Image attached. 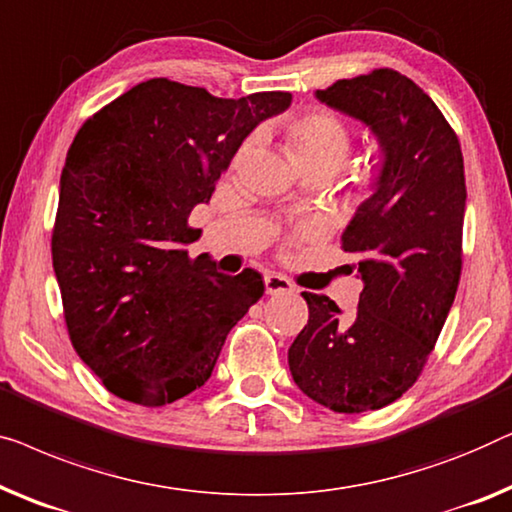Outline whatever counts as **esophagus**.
<instances>
[{
  "label": "esophagus",
  "mask_w": 512,
  "mask_h": 512,
  "mask_svg": "<svg viewBox=\"0 0 512 512\" xmlns=\"http://www.w3.org/2000/svg\"><path fill=\"white\" fill-rule=\"evenodd\" d=\"M265 291L270 295H279V293H293L295 291V284H291L284 274H277V272H268L265 274Z\"/></svg>",
  "instance_id": "1"
}]
</instances>
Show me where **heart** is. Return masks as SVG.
<instances>
[{"instance_id": "1", "label": "heart", "mask_w": 512, "mask_h": 512, "mask_svg": "<svg viewBox=\"0 0 512 512\" xmlns=\"http://www.w3.org/2000/svg\"><path fill=\"white\" fill-rule=\"evenodd\" d=\"M288 138L293 164H321L335 168L337 173L351 152V133L335 115L321 110L295 120ZM362 184H369V177H362Z\"/></svg>"}]
</instances>
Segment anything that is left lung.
Instances as JSON below:
<instances>
[{
    "label": "left lung",
    "instance_id": "1",
    "mask_svg": "<svg viewBox=\"0 0 512 512\" xmlns=\"http://www.w3.org/2000/svg\"><path fill=\"white\" fill-rule=\"evenodd\" d=\"M316 99L369 127L383 161L342 247L358 256L353 318L302 293L309 321L288 348L293 381L337 413L383 409L425 367L462 272L464 159L455 131L411 78L392 69L337 80Z\"/></svg>",
    "mask_w": 512,
    "mask_h": 512
}]
</instances>
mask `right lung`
<instances>
[{
    "instance_id": "1",
    "label": "right lung",
    "mask_w": 512,
    "mask_h": 512,
    "mask_svg": "<svg viewBox=\"0 0 512 512\" xmlns=\"http://www.w3.org/2000/svg\"><path fill=\"white\" fill-rule=\"evenodd\" d=\"M288 92L219 99L145 80L92 115L59 180L53 268L76 353L113 395L175 402L210 379L228 332L265 291L256 270L189 258L191 210Z\"/></svg>"
}]
</instances>
